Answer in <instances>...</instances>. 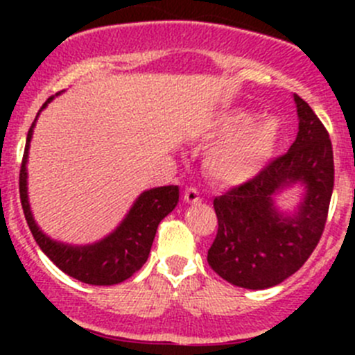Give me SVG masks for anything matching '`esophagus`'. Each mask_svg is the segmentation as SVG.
<instances>
[{
  "label": "esophagus",
  "mask_w": 355,
  "mask_h": 355,
  "mask_svg": "<svg viewBox=\"0 0 355 355\" xmlns=\"http://www.w3.org/2000/svg\"><path fill=\"white\" fill-rule=\"evenodd\" d=\"M184 200H185V202H189V204H198V202H200L199 192L196 191V189H192V187L185 189V192H184Z\"/></svg>",
  "instance_id": "obj_1"
}]
</instances>
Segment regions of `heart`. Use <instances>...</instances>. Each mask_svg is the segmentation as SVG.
Here are the masks:
<instances>
[{"label":"heart","mask_w":355,"mask_h":355,"mask_svg":"<svg viewBox=\"0 0 355 355\" xmlns=\"http://www.w3.org/2000/svg\"><path fill=\"white\" fill-rule=\"evenodd\" d=\"M244 110L220 114L211 128L214 139H223L206 157V170L225 185H239L256 177L275 155L280 127L273 118L252 120Z\"/></svg>","instance_id":"1"}]
</instances>
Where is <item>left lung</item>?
<instances>
[{
  "instance_id": "8db88e82",
  "label": "left lung",
  "mask_w": 355,
  "mask_h": 355,
  "mask_svg": "<svg viewBox=\"0 0 355 355\" xmlns=\"http://www.w3.org/2000/svg\"><path fill=\"white\" fill-rule=\"evenodd\" d=\"M293 101L299 132L288 151L213 200L218 232L207 263L237 287L282 284L302 268L323 235L335 182L331 141L311 106L297 94ZM297 181L306 185V196L293 217H284L272 196Z\"/></svg>"
}]
</instances>
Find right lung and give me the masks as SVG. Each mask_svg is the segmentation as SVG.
Segmentation results:
<instances>
[{"instance_id":"right-lung-1","label":"right lung","mask_w":355,"mask_h":355,"mask_svg":"<svg viewBox=\"0 0 355 355\" xmlns=\"http://www.w3.org/2000/svg\"><path fill=\"white\" fill-rule=\"evenodd\" d=\"M53 98L55 96H51L42 105L41 110H44ZM35 120H37V116H35ZM35 120L32 127L28 128L19 178L22 209L35 242L63 273L82 282V284H121L127 278H130L135 271L141 270L142 264L148 261L157 225L177 206L178 187L177 185H166V187H156L142 192L134 202V206L130 207L125 220L120 223V227H116L113 234H110L108 237L96 242V244L77 247L51 241L35 225L27 199V166L25 164H27L28 144H31Z\"/></svg>"}]
</instances>
